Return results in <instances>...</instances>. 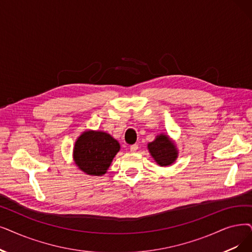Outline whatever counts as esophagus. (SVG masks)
<instances>
[{"label":"esophagus","mask_w":252,"mask_h":252,"mask_svg":"<svg viewBox=\"0 0 252 252\" xmlns=\"http://www.w3.org/2000/svg\"><path fill=\"white\" fill-rule=\"evenodd\" d=\"M138 144H133V145H130L129 146V151L130 152H136L137 150H138Z\"/></svg>","instance_id":"obj_1"}]
</instances>
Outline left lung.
Here are the masks:
<instances>
[{"label": "left lung", "instance_id": "left-lung-1", "mask_svg": "<svg viewBox=\"0 0 252 252\" xmlns=\"http://www.w3.org/2000/svg\"><path fill=\"white\" fill-rule=\"evenodd\" d=\"M147 149L152 158L160 167L171 166L178 158L179 152L176 143L165 133H160L152 142H149Z\"/></svg>", "mask_w": 252, "mask_h": 252}]
</instances>
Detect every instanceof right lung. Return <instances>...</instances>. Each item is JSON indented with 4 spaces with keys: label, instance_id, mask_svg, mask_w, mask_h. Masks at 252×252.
I'll use <instances>...</instances> for the list:
<instances>
[{
    "label": "right lung",
    "instance_id": "add662e5",
    "mask_svg": "<svg viewBox=\"0 0 252 252\" xmlns=\"http://www.w3.org/2000/svg\"><path fill=\"white\" fill-rule=\"evenodd\" d=\"M119 150L120 144L110 134L86 129L75 141L73 160L83 173L102 176L107 173Z\"/></svg>",
    "mask_w": 252,
    "mask_h": 252
}]
</instances>
